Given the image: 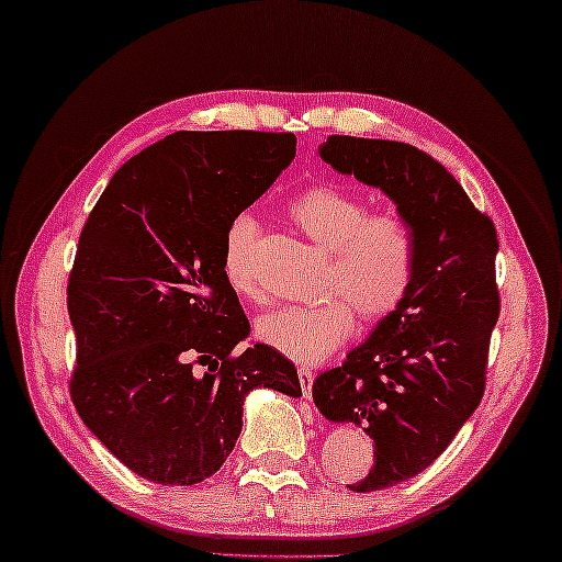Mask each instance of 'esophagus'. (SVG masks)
I'll use <instances>...</instances> for the list:
<instances>
[{
	"mask_svg": "<svg viewBox=\"0 0 562 562\" xmlns=\"http://www.w3.org/2000/svg\"><path fill=\"white\" fill-rule=\"evenodd\" d=\"M299 379H301V390H304L306 400H311V384H314V369L301 367L299 369Z\"/></svg>",
	"mask_w": 562,
	"mask_h": 562,
	"instance_id": "34e87169",
	"label": "esophagus"
}]
</instances>
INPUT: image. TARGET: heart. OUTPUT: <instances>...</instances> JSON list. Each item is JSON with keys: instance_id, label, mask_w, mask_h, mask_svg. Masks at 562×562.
Instances as JSON below:
<instances>
[{"instance_id": "obj_1", "label": "heart", "mask_w": 562, "mask_h": 562, "mask_svg": "<svg viewBox=\"0 0 562 562\" xmlns=\"http://www.w3.org/2000/svg\"><path fill=\"white\" fill-rule=\"evenodd\" d=\"M286 211L304 236L329 256L324 293L316 306H279L258 318L266 347L299 364H318L353 331V308L367 322L390 316L407 296L417 271V238L409 221L394 211L369 213V201L347 188L308 186ZM258 221L238 213L223 238V273L240 296L256 299L254 246Z\"/></svg>"}]
</instances>
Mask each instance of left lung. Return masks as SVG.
<instances>
[{"label": "left lung", "mask_w": 562, "mask_h": 562, "mask_svg": "<svg viewBox=\"0 0 562 562\" xmlns=\"http://www.w3.org/2000/svg\"><path fill=\"white\" fill-rule=\"evenodd\" d=\"M318 155L379 188L417 238V271L400 308L311 390L326 419L371 437L374 464L349 487L374 492L427 470L477 409L499 314L497 233L450 170L412 145L331 135Z\"/></svg>", "instance_id": "1"}]
</instances>
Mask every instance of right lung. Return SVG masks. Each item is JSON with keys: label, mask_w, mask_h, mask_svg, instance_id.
<instances>
[{"label": "right lung", "mask_w": 562, "mask_h": 562, "mask_svg": "<svg viewBox=\"0 0 562 562\" xmlns=\"http://www.w3.org/2000/svg\"><path fill=\"white\" fill-rule=\"evenodd\" d=\"M296 158L291 133H172L100 195L67 286L72 402L125 468L158 485L221 470L258 386L301 396L296 367L248 339L223 273L231 221Z\"/></svg>", "instance_id": "right-lung-1"}]
</instances>
